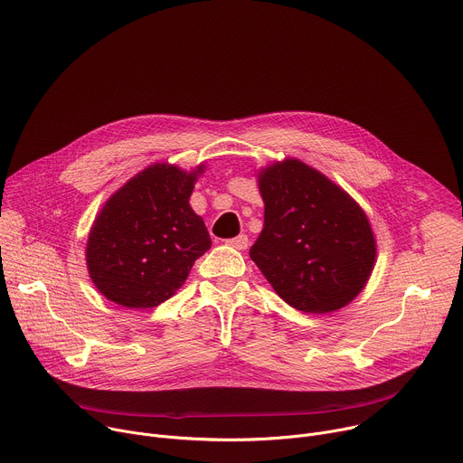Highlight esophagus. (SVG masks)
I'll return each mask as SVG.
<instances>
[{
  "mask_svg": "<svg viewBox=\"0 0 463 463\" xmlns=\"http://www.w3.org/2000/svg\"><path fill=\"white\" fill-rule=\"evenodd\" d=\"M226 242H228V246H232L235 250H246L248 248V237L244 233H241V235H237L233 239H228Z\"/></svg>",
  "mask_w": 463,
  "mask_h": 463,
  "instance_id": "34e87169",
  "label": "esophagus"
}]
</instances>
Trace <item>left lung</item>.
<instances>
[{"label": "left lung", "mask_w": 463, "mask_h": 463, "mask_svg": "<svg viewBox=\"0 0 463 463\" xmlns=\"http://www.w3.org/2000/svg\"><path fill=\"white\" fill-rule=\"evenodd\" d=\"M265 226L251 261L294 309L326 315L366 287L377 244L366 213L342 187L299 160L258 175Z\"/></svg>", "instance_id": "left-lung-1"}]
</instances>
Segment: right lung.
I'll list each match as a JSON object with an SVG mask.
<instances>
[{"instance_id": "right-lung-1", "label": "right lung", "mask_w": 463, "mask_h": 463, "mask_svg": "<svg viewBox=\"0 0 463 463\" xmlns=\"http://www.w3.org/2000/svg\"><path fill=\"white\" fill-rule=\"evenodd\" d=\"M154 164L118 189L93 221L86 263L93 285L128 309L169 299L194 261L212 248L202 217L189 205L198 175Z\"/></svg>"}]
</instances>
